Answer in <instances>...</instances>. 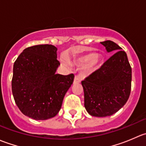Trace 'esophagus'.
<instances>
[{
  "label": "esophagus",
  "instance_id": "obj_1",
  "mask_svg": "<svg viewBox=\"0 0 146 146\" xmlns=\"http://www.w3.org/2000/svg\"><path fill=\"white\" fill-rule=\"evenodd\" d=\"M80 82V78H79L78 76H75L74 80H73V83H78V82Z\"/></svg>",
  "mask_w": 146,
  "mask_h": 146
}]
</instances>
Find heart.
I'll list each match as a JSON object with an SVG mask.
<instances>
[{"label": "heart", "mask_w": 146, "mask_h": 146, "mask_svg": "<svg viewBox=\"0 0 146 146\" xmlns=\"http://www.w3.org/2000/svg\"><path fill=\"white\" fill-rule=\"evenodd\" d=\"M98 63V57L95 54H90L84 55L78 58L76 61V65L78 66H87L88 70H91L97 66Z\"/></svg>", "instance_id": "1"}]
</instances>
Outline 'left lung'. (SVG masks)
Returning <instances> with one entry per match:
<instances>
[{"instance_id":"8db88e82","label":"left lung","mask_w":146,"mask_h":146,"mask_svg":"<svg viewBox=\"0 0 146 146\" xmlns=\"http://www.w3.org/2000/svg\"><path fill=\"white\" fill-rule=\"evenodd\" d=\"M107 52L117 51L82 81L85 109L98 117L111 116L126 103L131 88V67L127 55L110 40L100 42Z\"/></svg>"}]
</instances>
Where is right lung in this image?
I'll list each match as a JSON object with an SVG mask.
<instances>
[{
  "mask_svg": "<svg viewBox=\"0 0 146 146\" xmlns=\"http://www.w3.org/2000/svg\"><path fill=\"white\" fill-rule=\"evenodd\" d=\"M56 47L51 44L29 46L13 66L12 92L23 114L35 120L55 117L73 82V73L56 74L60 65Z\"/></svg>",
  "mask_w": 146,
  "mask_h": 146,
  "instance_id": "add662e5",
  "label": "right lung"
}]
</instances>
